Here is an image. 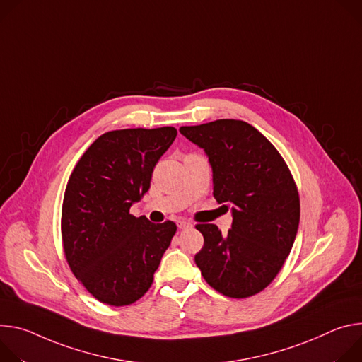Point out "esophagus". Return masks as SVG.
<instances>
[{
    "label": "esophagus",
    "mask_w": 362,
    "mask_h": 362,
    "mask_svg": "<svg viewBox=\"0 0 362 362\" xmlns=\"http://www.w3.org/2000/svg\"><path fill=\"white\" fill-rule=\"evenodd\" d=\"M178 227H180L181 230L191 228V227H192V223H191L189 220H181V221H178Z\"/></svg>",
    "instance_id": "esophagus-1"
}]
</instances>
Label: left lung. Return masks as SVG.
<instances>
[{
	"label": "left lung",
	"mask_w": 362,
	"mask_h": 362,
	"mask_svg": "<svg viewBox=\"0 0 362 362\" xmlns=\"http://www.w3.org/2000/svg\"><path fill=\"white\" fill-rule=\"evenodd\" d=\"M180 132L206 151L213 195L233 211L224 235L216 224L195 226L204 237L195 264L224 296H253L284 267L298 233L300 202L291 170L270 141L243 120L218 119Z\"/></svg>",
	"instance_id": "8db88e82"
}]
</instances>
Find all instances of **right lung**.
I'll return each mask as SVG.
<instances>
[{
  "instance_id": "obj_1",
  "label": "right lung",
  "mask_w": 362,
  "mask_h": 362,
  "mask_svg": "<svg viewBox=\"0 0 362 362\" xmlns=\"http://www.w3.org/2000/svg\"><path fill=\"white\" fill-rule=\"evenodd\" d=\"M177 136L173 127L100 135L70 174L62 207V240L70 270L99 302L141 299L177 231L129 213L149 189L158 159Z\"/></svg>"
}]
</instances>
